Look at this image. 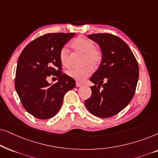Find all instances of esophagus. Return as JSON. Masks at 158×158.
<instances>
[{
	"instance_id": "1",
	"label": "esophagus",
	"mask_w": 158,
	"mask_h": 158,
	"mask_svg": "<svg viewBox=\"0 0 158 158\" xmlns=\"http://www.w3.org/2000/svg\"><path fill=\"white\" fill-rule=\"evenodd\" d=\"M81 85H82V84L80 82H78V81L76 82V86H77V87H81Z\"/></svg>"
}]
</instances>
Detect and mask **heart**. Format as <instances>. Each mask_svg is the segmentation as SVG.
<instances>
[{
	"instance_id": "b5f03b06",
	"label": "heart",
	"mask_w": 158,
	"mask_h": 158,
	"mask_svg": "<svg viewBox=\"0 0 158 158\" xmlns=\"http://www.w3.org/2000/svg\"><path fill=\"white\" fill-rule=\"evenodd\" d=\"M71 46L76 50L85 52V64H91L92 66H97L102 62V52L99 48H95V44L92 40L85 37H78L72 41ZM59 58L63 66H69V52L66 46L60 48ZM92 65L87 64L82 68H71L67 71V74L75 80L83 81L92 73Z\"/></svg>"
}]
</instances>
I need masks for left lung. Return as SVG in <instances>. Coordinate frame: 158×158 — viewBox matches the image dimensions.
Listing matches in <instances>:
<instances>
[{"label": "left lung", "instance_id": "obj_1", "mask_svg": "<svg viewBox=\"0 0 158 158\" xmlns=\"http://www.w3.org/2000/svg\"><path fill=\"white\" fill-rule=\"evenodd\" d=\"M88 37L100 45L102 60L90 78L94 86L90 87L92 95L85 104L92 114L106 118L121 112L132 100L138 82L139 65L120 37L110 33L92 34Z\"/></svg>", "mask_w": 158, "mask_h": 158}]
</instances>
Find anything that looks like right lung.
<instances>
[{"instance_id":"1","label":"right lung","mask_w":158,"mask_h":158,"mask_svg":"<svg viewBox=\"0 0 158 158\" xmlns=\"http://www.w3.org/2000/svg\"><path fill=\"white\" fill-rule=\"evenodd\" d=\"M75 33H48L30 42L21 52L15 77V88L27 112L39 119H49L58 112L64 94L75 87V80L62 73L60 48ZM58 78L55 84L47 79Z\"/></svg>"}]
</instances>
